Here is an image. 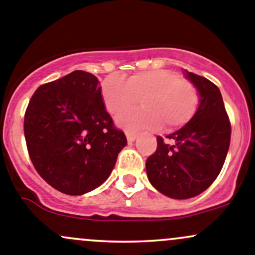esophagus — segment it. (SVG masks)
<instances>
[{
	"label": "esophagus",
	"mask_w": 255,
	"mask_h": 255,
	"mask_svg": "<svg viewBox=\"0 0 255 255\" xmlns=\"http://www.w3.org/2000/svg\"><path fill=\"white\" fill-rule=\"evenodd\" d=\"M125 135H127V138H128V142H133V141L136 140V137H137V133L131 132V131H127V132H125Z\"/></svg>",
	"instance_id": "obj_1"
}]
</instances>
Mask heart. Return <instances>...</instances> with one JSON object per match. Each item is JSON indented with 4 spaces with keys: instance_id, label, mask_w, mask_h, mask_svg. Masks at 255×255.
Wrapping results in <instances>:
<instances>
[{
    "instance_id": "heart-1",
    "label": "heart",
    "mask_w": 255,
    "mask_h": 255,
    "mask_svg": "<svg viewBox=\"0 0 255 255\" xmlns=\"http://www.w3.org/2000/svg\"><path fill=\"white\" fill-rule=\"evenodd\" d=\"M102 98L113 115L135 108L141 101L143 109L118 118V125L128 131L157 128L161 124L168 130L180 128L193 118L199 103L196 88L168 70L142 71L125 82L112 76L102 85Z\"/></svg>"
}]
</instances>
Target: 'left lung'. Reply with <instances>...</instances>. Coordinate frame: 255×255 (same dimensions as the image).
I'll return each instance as SVG.
<instances>
[{
    "instance_id": "obj_1",
    "label": "left lung",
    "mask_w": 255,
    "mask_h": 255,
    "mask_svg": "<svg viewBox=\"0 0 255 255\" xmlns=\"http://www.w3.org/2000/svg\"><path fill=\"white\" fill-rule=\"evenodd\" d=\"M196 88L199 106L190 120L167 136L146 161L149 183L172 199H190L205 191L221 172L231 141V124L221 92L205 77L183 71Z\"/></svg>"
}]
</instances>
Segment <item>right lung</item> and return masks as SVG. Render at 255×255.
Segmentation results:
<instances>
[{
    "label": "right lung",
    "instance_id": "add662e5",
    "mask_svg": "<svg viewBox=\"0 0 255 255\" xmlns=\"http://www.w3.org/2000/svg\"><path fill=\"white\" fill-rule=\"evenodd\" d=\"M24 136L36 172L67 195L103 184L128 143L106 110L98 78L81 70L36 89L25 112Z\"/></svg>",
    "mask_w": 255,
    "mask_h": 255
}]
</instances>
